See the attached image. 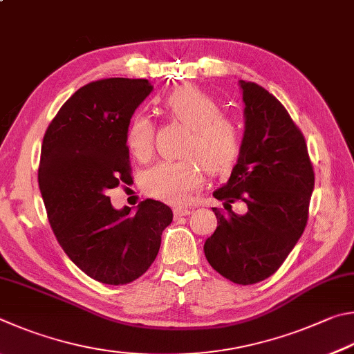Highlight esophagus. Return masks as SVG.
<instances>
[{"instance_id": "1", "label": "esophagus", "mask_w": 354, "mask_h": 354, "mask_svg": "<svg viewBox=\"0 0 354 354\" xmlns=\"http://www.w3.org/2000/svg\"><path fill=\"white\" fill-rule=\"evenodd\" d=\"M173 214H175V216H187L192 212L187 207H175L173 209Z\"/></svg>"}]
</instances>
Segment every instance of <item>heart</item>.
Segmentation results:
<instances>
[{"label": "heart", "instance_id": "b5f03b06", "mask_svg": "<svg viewBox=\"0 0 354 354\" xmlns=\"http://www.w3.org/2000/svg\"><path fill=\"white\" fill-rule=\"evenodd\" d=\"M167 114L190 128L183 160H164L144 175V190L160 201L184 204L192 192L201 187L204 167L223 173L232 167L240 151V131L234 120L220 114V106L194 86H179L164 100ZM127 145L134 158L147 160L153 151V125L136 115L128 125Z\"/></svg>", "mask_w": 354, "mask_h": 354}]
</instances>
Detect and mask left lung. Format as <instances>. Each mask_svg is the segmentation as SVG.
<instances>
[{"label":"left lung","mask_w":354,"mask_h":354,"mask_svg":"<svg viewBox=\"0 0 354 354\" xmlns=\"http://www.w3.org/2000/svg\"><path fill=\"white\" fill-rule=\"evenodd\" d=\"M244 133L227 183L214 192L229 207L214 209L218 226L204 243L205 259L223 277L252 285L272 275L304 234L314 171L304 134L285 106L252 82H239ZM243 201L246 214L230 210Z\"/></svg>","instance_id":"1"}]
</instances>
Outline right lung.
Returning <instances> with one entry per match:
<instances>
[{"label": "right lung", "instance_id": "1", "mask_svg": "<svg viewBox=\"0 0 354 354\" xmlns=\"http://www.w3.org/2000/svg\"><path fill=\"white\" fill-rule=\"evenodd\" d=\"M153 91L145 79L91 82L71 95L43 138L38 185L65 254L89 277L127 285L155 261L173 212L145 199L134 214L114 209L106 192L130 183L127 130Z\"/></svg>", "mask_w": 354, "mask_h": 354}]
</instances>
